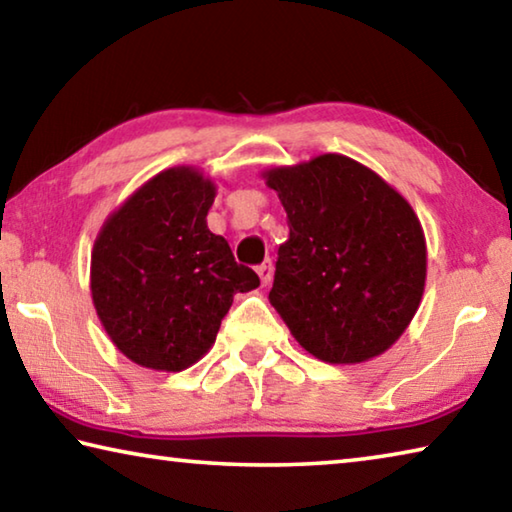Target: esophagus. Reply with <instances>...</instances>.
I'll list each match as a JSON object with an SVG mask.
<instances>
[{
    "label": "esophagus",
    "mask_w": 512,
    "mask_h": 512,
    "mask_svg": "<svg viewBox=\"0 0 512 512\" xmlns=\"http://www.w3.org/2000/svg\"><path fill=\"white\" fill-rule=\"evenodd\" d=\"M257 275H259V280H262L264 287L273 280V262H271V259H264V262L257 266Z\"/></svg>",
    "instance_id": "34e87169"
}]
</instances>
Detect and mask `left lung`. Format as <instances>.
<instances>
[{
  "instance_id": "1",
  "label": "left lung",
  "mask_w": 512,
  "mask_h": 512,
  "mask_svg": "<svg viewBox=\"0 0 512 512\" xmlns=\"http://www.w3.org/2000/svg\"><path fill=\"white\" fill-rule=\"evenodd\" d=\"M287 212L268 300L325 363H361L400 339L420 307L427 244L413 207L339 153L264 173Z\"/></svg>"
}]
</instances>
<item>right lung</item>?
Instances as JSON below:
<instances>
[{
  "instance_id": "obj_1",
  "label": "right lung",
  "mask_w": 512,
  "mask_h": 512,
  "mask_svg": "<svg viewBox=\"0 0 512 512\" xmlns=\"http://www.w3.org/2000/svg\"><path fill=\"white\" fill-rule=\"evenodd\" d=\"M216 187L194 167L160 171L103 223L90 289L110 341L137 366L180 372L216 341L235 293L259 287L207 228Z\"/></svg>"
}]
</instances>
